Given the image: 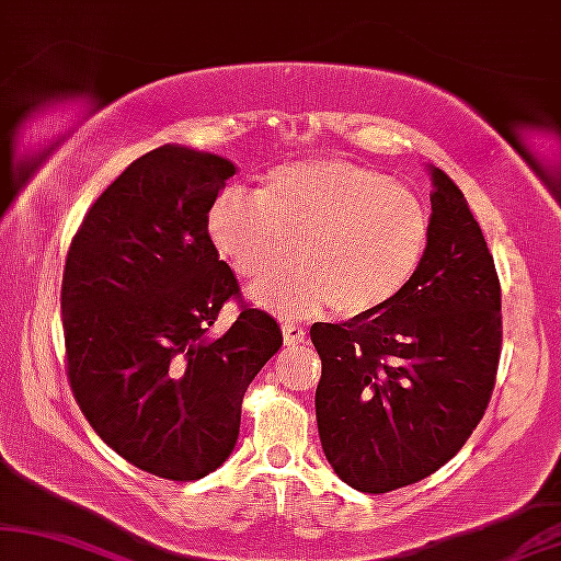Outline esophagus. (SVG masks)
<instances>
[{"instance_id":"34e87169","label":"esophagus","mask_w":561,"mask_h":561,"mask_svg":"<svg viewBox=\"0 0 561 561\" xmlns=\"http://www.w3.org/2000/svg\"><path fill=\"white\" fill-rule=\"evenodd\" d=\"M282 333H285V344L287 346H297V344L305 342V329H302V325H297V323H285V325H282Z\"/></svg>"}]
</instances>
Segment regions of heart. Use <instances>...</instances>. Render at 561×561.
<instances>
[{"label":"heart","instance_id":"heart-1","mask_svg":"<svg viewBox=\"0 0 561 561\" xmlns=\"http://www.w3.org/2000/svg\"><path fill=\"white\" fill-rule=\"evenodd\" d=\"M430 232L414 191L352 160L274 168L256 194L228 191L209 211L217 251L251 285L274 279L297 245L300 266L259 293L285 318L329 308L342 318L380 313L420 274Z\"/></svg>","mask_w":561,"mask_h":561}]
</instances>
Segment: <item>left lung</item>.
Listing matches in <instances>:
<instances>
[{"instance_id": "8db88e82", "label": "left lung", "mask_w": 561, "mask_h": 561, "mask_svg": "<svg viewBox=\"0 0 561 561\" xmlns=\"http://www.w3.org/2000/svg\"><path fill=\"white\" fill-rule=\"evenodd\" d=\"M427 259L399 300L313 323L318 435L346 484L393 492L435 473L477 430L502 352L494 259L463 191L432 170Z\"/></svg>"}]
</instances>
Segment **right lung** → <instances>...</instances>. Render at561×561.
<instances>
[{"label": "right lung", "instance_id": "obj_1", "mask_svg": "<svg viewBox=\"0 0 561 561\" xmlns=\"http://www.w3.org/2000/svg\"><path fill=\"white\" fill-rule=\"evenodd\" d=\"M236 165L165 145L95 198L61 279L67 378L92 430L152 477L194 481L236 448L243 396L282 331L243 302L209 238V209ZM239 302L222 337L206 331Z\"/></svg>", "mask_w": 561, "mask_h": 561}]
</instances>
